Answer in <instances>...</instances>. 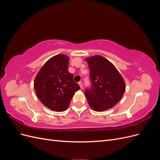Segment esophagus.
<instances>
[{
	"label": "esophagus",
	"instance_id": "1",
	"mask_svg": "<svg viewBox=\"0 0 160 160\" xmlns=\"http://www.w3.org/2000/svg\"><path fill=\"white\" fill-rule=\"evenodd\" d=\"M78 83H79V85L80 86V88H82V87H83V83H82V81H79Z\"/></svg>",
	"mask_w": 160,
	"mask_h": 160
}]
</instances>
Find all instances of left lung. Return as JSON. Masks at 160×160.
Listing matches in <instances>:
<instances>
[{"instance_id":"obj_1","label":"left lung","mask_w":160,"mask_h":160,"mask_svg":"<svg viewBox=\"0 0 160 160\" xmlns=\"http://www.w3.org/2000/svg\"><path fill=\"white\" fill-rule=\"evenodd\" d=\"M89 68L91 86L85 91L87 101L96 111H103L117 104L125 92L123 79L114 65L102 56L86 59Z\"/></svg>"}]
</instances>
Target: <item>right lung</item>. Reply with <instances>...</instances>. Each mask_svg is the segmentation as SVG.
I'll return each instance as SVG.
<instances>
[{"mask_svg": "<svg viewBox=\"0 0 160 160\" xmlns=\"http://www.w3.org/2000/svg\"><path fill=\"white\" fill-rule=\"evenodd\" d=\"M69 61L68 57L62 54L52 57L42 67L34 82L38 98L52 111L66 110L75 92L80 89L68 71Z\"/></svg>", "mask_w": 160, "mask_h": 160, "instance_id": "add662e5", "label": "right lung"}]
</instances>
